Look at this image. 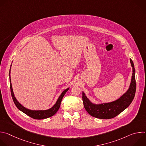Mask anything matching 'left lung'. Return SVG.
I'll return each instance as SVG.
<instances>
[{"instance_id":"left-lung-1","label":"left lung","mask_w":146,"mask_h":146,"mask_svg":"<svg viewBox=\"0 0 146 146\" xmlns=\"http://www.w3.org/2000/svg\"><path fill=\"white\" fill-rule=\"evenodd\" d=\"M130 62L132 67V74L129 88L117 99L108 103H95L91 102L82 91L83 104L90 115L100 119H110L119 114L131 105L135 95L136 86L135 69L131 59Z\"/></svg>"}]
</instances>
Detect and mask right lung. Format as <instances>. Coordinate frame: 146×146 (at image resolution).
Instances as JSON below:
<instances>
[{"mask_svg":"<svg viewBox=\"0 0 146 146\" xmlns=\"http://www.w3.org/2000/svg\"><path fill=\"white\" fill-rule=\"evenodd\" d=\"M10 70H11V67L9 71V78H10V90H11V94L13 98V100L15 103V106L17 108L24 113L26 114L28 116L32 117V118L36 119H45L49 118L50 117L53 116L59 110L60 105V103L62 100V98L64 96L65 94L66 93V92L69 90L70 87L67 88L64 91L62 92L60 96L58 97L57 100L56 101L55 103L51 107V108L47 109V110H31L29 109L26 108L24 106H23L16 99L14 93L13 92L11 81V77H10Z\"/></svg>","mask_w":146,"mask_h":146,"instance_id":"add662e5","label":"right lung"}]
</instances>
